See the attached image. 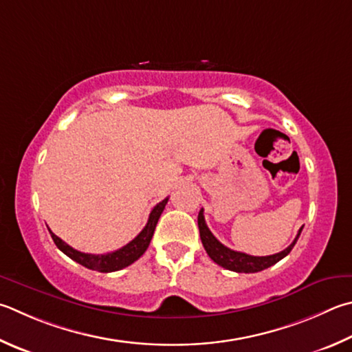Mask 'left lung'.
<instances>
[{
  "instance_id": "1",
  "label": "left lung",
  "mask_w": 352,
  "mask_h": 352,
  "mask_svg": "<svg viewBox=\"0 0 352 352\" xmlns=\"http://www.w3.org/2000/svg\"><path fill=\"white\" fill-rule=\"evenodd\" d=\"M198 229H200V239L204 249L210 258H212L217 265H220L225 270L234 271V272H258L263 271L266 267H270L272 265H276L277 261L285 258L287 254L292 251L294 245H296L300 232H302L303 228H300V231L297 234V237L294 239L289 246L283 249L282 252L272 254V255H266V257H254V255H249L245 252H239V251H232V249L226 248L225 245L214 237V234L209 231V228L204 221V215H203V209L198 214Z\"/></svg>"
}]
</instances>
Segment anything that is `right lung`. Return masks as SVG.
<instances>
[{"instance_id":"obj_1","label":"right lung","mask_w":352,"mask_h":352,"mask_svg":"<svg viewBox=\"0 0 352 352\" xmlns=\"http://www.w3.org/2000/svg\"><path fill=\"white\" fill-rule=\"evenodd\" d=\"M168 200L169 198H164L163 201H160L157 206L151 210L148 223H146L143 231L140 232L135 239L127 243L126 246L120 248L113 252L100 254V255L80 252V251H76V249H74L72 246H69L67 243L63 241L60 237H56L52 231H49V232H50V235H52V240L56 245V248H58L61 252H65L69 258H72L74 261H76V263H80L85 267H87V270L98 271V272L120 271V270H123V267L132 265L133 261L138 260L146 252V249H148L149 243L152 240V235H154L160 215H162Z\"/></svg>"}]
</instances>
